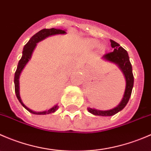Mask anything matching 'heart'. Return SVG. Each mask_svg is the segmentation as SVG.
<instances>
[{
  "label": "heart",
  "instance_id": "b5f03b06",
  "mask_svg": "<svg viewBox=\"0 0 151 151\" xmlns=\"http://www.w3.org/2000/svg\"><path fill=\"white\" fill-rule=\"evenodd\" d=\"M87 43H88V45H89L90 47H93V48H95V47L99 46V42L97 40H96V39H88V40L87 41Z\"/></svg>",
  "mask_w": 151,
  "mask_h": 151
}]
</instances>
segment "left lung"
I'll return each instance as SVG.
<instances>
[{"mask_svg": "<svg viewBox=\"0 0 151 151\" xmlns=\"http://www.w3.org/2000/svg\"><path fill=\"white\" fill-rule=\"evenodd\" d=\"M111 47L113 48V52H109L103 55L102 58L106 61L111 62L119 67L120 70L123 72L126 80V88L124 95L120 104L113 109L109 110H99L94 108L88 107V110L90 113L99 116H112L121 111L126 106L132 95V88L134 86V76L132 73V66L129 60V55L127 51L115 41L110 39Z\"/></svg>", "mask_w": 151, "mask_h": 151, "instance_id": "obj_1", "label": "left lung"}]
</instances>
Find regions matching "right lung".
<instances>
[{
  "mask_svg": "<svg viewBox=\"0 0 151 151\" xmlns=\"http://www.w3.org/2000/svg\"><path fill=\"white\" fill-rule=\"evenodd\" d=\"M66 30H62V29H58V28H50V29H42L40 31L36 33V34L33 35L30 40L28 41V43L24 46L23 50H22V55L21 59L19 60V63H18L17 68L16 71L14 74V89H15V93H16L17 98L19 100L20 104L28 111L30 113L34 114V115H47V114H51L55 112L58 109V104L55 105L53 107L50 108L48 110L43 111V112H36V111H33L32 109H29L27 107L25 104L22 102V99L19 96V76H20L21 72L25 68V65L28 63V62L31 58L32 53H33V50L36 48L37 43H39L41 41L44 40L46 38L49 36H54V35L58 34H66Z\"/></svg>",
  "mask_w": 151,
  "mask_h": 151,
  "instance_id": "obj_1",
  "label": "right lung"
}]
</instances>
